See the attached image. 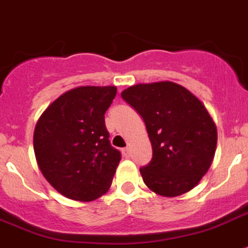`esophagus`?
Listing matches in <instances>:
<instances>
[{
    "instance_id": "1",
    "label": "esophagus",
    "mask_w": 248,
    "mask_h": 248,
    "mask_svg": "<svg viewBox=\"0 0 248 248\" xmlns=\"http://www.w3.org/2000/svg\"><path fill=\"white\" fill-rule=\"evenodd\" d=\"M122 155H124V158H129V157H131V149L124 148V149H122Z\"/></svg>"
}]
</instances>
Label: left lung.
<instances>
[{
    "label": "left lung",
    "instance_id": "obj_1",
    "mask_svg": "<svg viewBox=\"0 0 248 248\" xmlns=\"http://www.w3.org/2000/svg\"><path fill=\"white\" fill-rule=\"evenodd\" d=\"M121 96L142 116L151 140L152 159L140 169L144 184L168 198L191 190L210 168L217 142L202 102L171 81L137 84Z\"/></svg>",
    "mask_w": 248,
    "mask_h": 248
}]
</instances>
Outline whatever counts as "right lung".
I'll return each mask as SVG.
<instances>
[{
    "instance_id": "obj_1",
    "label": "right lung",
    "mask_w": 248,
    "mask_h": 248,
    "mask_svg": "<svg viewBox=\"0 0 248 248\" xmlns=\"http://www.w3.org/2000/svg\"><path fill=\"white\" fill-rule=\"evenodd\" d=\"M116 86L66 91L42 113L33 136L35 158L48 183L71 200L91 202L110 188L121 153L110 144L105 112Z\"/></svg>"
}]
</instances>
